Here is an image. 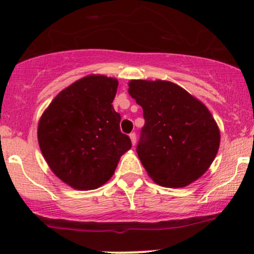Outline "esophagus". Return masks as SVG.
<instances>
[{
	"label": "esophagus",
	"mask_w": 254,
	"mask_h": 254,
	"mask_svg": "<svg viewBox=\"0 0 254 254\" xmlns=\"http://www.w3.org/2000/svg\"><path fill=\"white\" fill-rule=\"evenodd\" d=\"M129 136H130V140H131L132 146H135V144H136V133L135 132H131Z\"/></svg>",
	"instance_id": "1"
}]
</instances>
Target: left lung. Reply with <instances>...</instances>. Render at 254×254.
Instances as JSON below:
<instances>
[{"mask_svg":"<svg viewBox=\"0 0 254 254\" xmlns=\"http://www.w3.org/2000/svg\"><path fill=\"white\" fill-rule=\"evenodd\" d=\"M130 96L143 110L137 154L159 186L182 188L207 171L218 152L221 131L208 108L169 80L131 79Z\"/></svg>","mask_w":254,"mask_h":254,"instance_id":"obj_1","label":"left lung"}]
</instances>
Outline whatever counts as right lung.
<instances>
[{
	"label": "right lung",
	"instance_id": "add662e5",
	"mask_svg": "<svg viewBox=\"0 0 254 254\" xmlns=\"http://www.w3.org/2000/svg\"><path fill=\"white\" fill-rule=\"evenodd\" d=\"M118 80L89 74L61 90L42 113L38 144L53 174L77 190L104 186L131 148L112 102Z\"/></svg>",
	"mask_w": 254,
	"mask_h": 254
}]
</instances>
